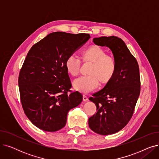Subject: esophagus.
<instances>
[{"mask_svg": "<svg viewBox=\"0 0 159 159\" xmlns=\"http://www.w3.org/2000/svg\"><path fill=\"white\" fill-rule=\"evenodd\" d=\"M83 101L84 102H86L88 101V98L86 95H83Z\"/></svg>", "mask_w": 159, "mask_h": 159, "instance_id": "obj_1", "label": "esophagus"}]
</instances>
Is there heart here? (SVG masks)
I'll use <instances>...</instances> for the list:
<instances>
[{
	"label": "heart",
	"instance_id": "b5f03b06",
	"mask_svg": "<svg viewBox=\"0 0 159 159\" xmlns=\"http://www.w3.org/2000/svg\"><path fill=\"white\" fill-rule=\"evenodd\" d=\"M82 59L84 62H91L88 74L89 75L81 77L73 81V88L83 93H88L96 89L99 85V81L105 85L113 78L116 62L115 58L110 55H107L105 50L98 46L91 45L82 52ZM66 69L73 77L79 74L80 60L74 55L66 58Z\"/></svg>",
	"mask_w": 159,
	"mask_h": 159
}]
</instances>
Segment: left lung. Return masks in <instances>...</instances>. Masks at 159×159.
Listing matches in <instances>:
<instances>
[{
    "instance_id": "8db88e82",
    "label": "left lung",
    "mask_w": 159,
    "mask_h": 159,
    "mask_svg": "<svg viewBox=\"0 0 159 159\" xmlns=\"http://www.w3.org/2000/svg\"><path fill=\"white\" fill-rule=\"evenodd\" d=\"M93 41L111 50L116 68L112 80L89 98L95 104L97 111L89 119L88 124L98 134L111 135L126 126L134 112L140 91L139 67L121 39L101 37Z\"/></svg>"
}]
</instances>
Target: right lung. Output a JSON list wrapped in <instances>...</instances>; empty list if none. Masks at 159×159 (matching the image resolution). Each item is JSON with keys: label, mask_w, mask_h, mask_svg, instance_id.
Wrapping results in <instances>:
<instances>
[{"label": "right lung", "mask_w": 159, "mask_h": 159, "mask_svg": "<svg viewBox=\"0 0 159 159\" xmlns=\"http://www.w3.org/2000/svg\"><path fill=\"white\" fill-rule=\"evenodd\" d=\"M86 33H49L33 45L26 57L19 77L24 111L38 128L56 131L65 126L67 115L82 101L71 88L66 69V58L89 39Z\"/></svg>", "instance_id": "add662e5"}]
</instances>
